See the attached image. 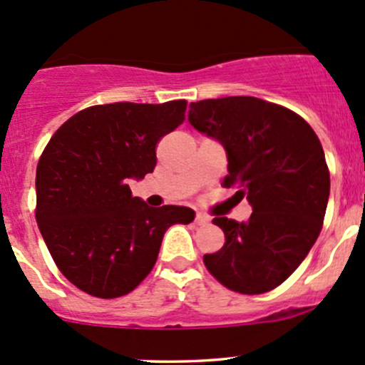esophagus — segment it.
<instances>
[{"label":"esophagus","mask_w":365,"mask_h":365,"mask_svg":"<svg viewBox=\"0 0 365 365\" xmlns=\"http://www.w3.org/2000/svg\"><path fill=\"white\" fill-rule=\"evenodd\" d=\"M194 222H196L197 226H203V224L208 222V217H206L205 213H196V219H194Z\"/></svg>","instance_id":"obj_1"}]
</instances>
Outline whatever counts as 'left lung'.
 <instances>
[{
  "label": "left lung",
  "mask_w": 365,
  "mask_h": 365,
  "mask_svg": "<svg viewBox=\"0 0 365 365\" xmlns=\"http://www.w3.org/2000/svg\"><path fill=\"white\" fill-rule=\"evenodd\" d=\"M189 108V123L226 150L222 185L252 206L249 220L213 219L226 244L205 254L206 268L233 292H270L297 270L322 231L330 194L322 143L297 113L256 97Z\"/></svg>",
  "instance_id": "1"
}]
</instances>
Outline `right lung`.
<instances>
[{
	"mask_svg": "<svg viewBox=\"0 0 365 365\" xmlns=\"http://www.w3.org/2000/svg\"><path fill=\"white\" fill-rule=\"evenodd\" d=\"M185 109V101L93 106L47 143L36 165V222L61 274L88 295L130 293L152 272L168 227L196 217L187 206H148L128 187L153 171L157 143Z\"/></svg>",
	"mask_w": 365,
	"mask_h": 365,
	"instance_id": "add662e5",
	"label": "right lung"
}]
</instances>
